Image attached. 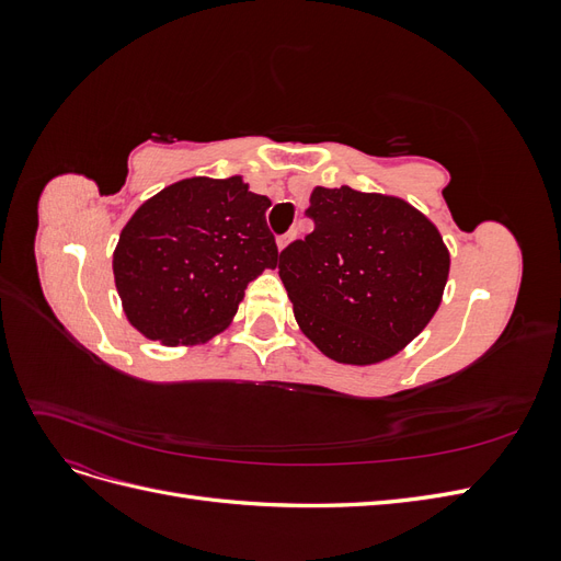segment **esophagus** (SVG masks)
Returning a JSON list of instances; mask_svg holds the SVG:
<instances>
[{
	"label": "esophagus",
	"instance_id": "1",
	"mask_svg": "<svg viewBox=\"0 0 561 561\" xmlns=\"http://www.w3.org/2000/svg\"><path fill=\"white\" fill-rule=\"evenodd\" d=\"M295 239V231H290V233H283V236H278V250H283L287 243H290Z\"/></svg>",
	"mask_w": 561,
	"mask_h": 561
}]
</instances>
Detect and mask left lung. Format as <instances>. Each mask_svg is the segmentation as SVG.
Here are the masks:
<instances>
[{"label":"left lung","mask_w":561,"mask_h":561,"mask_svg":"<svg viewBox=\"0 0 561 561\" xmlns=\"http://www.w3.org/2000/svg\"><path fill=\"white\" fill-rule=\"evenodd\" d=\"M307 215L313 231L278 262L299 330L336 363L393 358L443 301V236L407 201L351 186H316Z\"/></svg>","instance_id":"obj_1"}]
</instances>
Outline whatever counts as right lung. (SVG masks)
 <instances>
[{
	"label": "right lung",
	"instance_id": "right-lung-1",
	"mask_svg": "<svg viewBox=\"0 0 561 561\" xmlns=\"http://www.w3.org/2000/svg\"><path fill=\"white\" fill-rule=\"evenodd\" d=\"M268 206L241 175L186 178L145 201L112 260L130 325L163 346H194L222 332L248 283L278 266Z\"/></svg>",
	"mask_w": 561,
	"mask_h": 561
}]
</instances>
